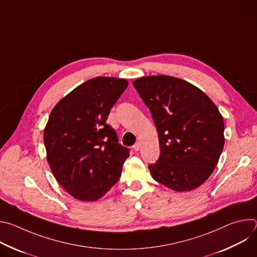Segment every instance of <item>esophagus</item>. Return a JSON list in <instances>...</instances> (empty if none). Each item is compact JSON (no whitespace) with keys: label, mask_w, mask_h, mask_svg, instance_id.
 Listing matches in <instances>:
<instances>
[{"label":"esophagus","mask_w":257,"mask_h":257,"mask_svg":"<svg viewBox=\"0 0 257 257\" xmlns=\"http://www.w3.org/2000/svg\"><path fill=\"white\" fill-rule=\"evenodd\" d=\"M140 148H141V143H140L139 141H137V142L133 145V150H134L135 152H138V151L140 150Z\"/></svg>","instance_id":"obj_1"}]
</instances>
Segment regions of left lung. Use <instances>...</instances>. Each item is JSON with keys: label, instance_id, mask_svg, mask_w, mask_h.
Wrapping results in <instances>:
<instances>
[{"label": "left lung", "instance_id": "1", "mask_svg": "<svg viewBox=\"0 0 257 257\" xmlns=\"http://www.w3.org/2000/svg\"><path fill=\"white\" fill-rule=\"evenodd\" d=\"M133 86L159 133L161 154L149 166L153 178L175 191L199 187L224 149V120L216 105L196 86L172 76L141 77Z\"/></svg>", "mask_w": 257, "mask_h": 257}]
</instances>
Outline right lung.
I'll return each instance as SVG.
<instances>
[{"label": "right lung", "instance_id": "1", "mask_svg": "<svg viewBox=\"0 0 257 257\" xmlns=\"http://www.w3.org/2000/svg\"><path fill=\"white\" fill-rule=\"evenodd\" d=\"M127 86L125 79L95 77L52 109L44 132L48 163L59 184L78 200L99 199L121 176L129 150L105 122Z\"/></svg>", "mask_w": 257, "mask_h": 257}]
</instances>
